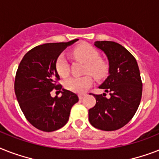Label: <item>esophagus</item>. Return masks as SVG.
Here are the masks:
<instances>
[{
	"label": "esophagus",
	"mask_w": 159,
	"mask_h": 159,
	"mask_svg": "<svg viewBox=\"0 0 159 159\" xmlns=\"http://www.w3.org/2000/svg\"><path fill=\"white\" fill-rule=\"evenodd\" d=\"M85 95H85V94H80V95H78V97H79L80 100H82Z\"/></svg>",
	"instance_id": "esophagus-1"
}]
</instances>
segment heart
Listing matches in <instances>:
<instances>
[{"label":"heart","mask_w":159,"mask_h":159,"mask_svg":"<svg viewBox=\"0 0 159 159\" xmlns=\"http://www.w3.org/2000/svg\"><path fill=\"white\" fill-rule=\"evenodd\" d=\"M76 58L85 63L83 72L86 73L82 77H73L64 82V86L68 91L76 93H83L92 85L93 79L90 73L95 78H104L108 73V65L99 59V54L94 47L89 45H81L73 50ZM55 68L60 77H67L69 73V65L64 55H60L55 63ZM89 72V74H87Z\"/></svg>","instance_id":"1"}]
</instances>
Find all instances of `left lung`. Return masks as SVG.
I'll return each mask as SVG.
<instances>
[{
	"label": "left lung",
	"mask_w": 159,
	"mask_h": 159,
	"mask_svg": "<svg viewBox=\"0 0 159 159\" xmlns=\"http://www.w3.org/2000/svg\"><path fill=\"white\" fill-rule=\"evenodd\" d=\"M109 61V76L99 86L103 95H94L96 104L89 109V121L103 131L124 126L135 115L142 95V82L136 59L125 47L114 42H95ZM109 93V98L106 93Z\"/></svg>",
	"instance_id": "left-lung-1"
}]
</instances>
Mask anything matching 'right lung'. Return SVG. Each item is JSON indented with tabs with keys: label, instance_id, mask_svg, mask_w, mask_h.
<instances>
[{
	"label": "right lung",
	"instance_id": "right-lung-1",
	"mask_svg": "<svg viewBox=\"0 0 159 159\" xmlns=\"http://www.w3.org/2000/svg\"><path fill=\"white\" fill-rule=\"evenodd\" d=\"M78 39L68 42L46 43L29 50L22 59L17 70L15 92L25 117L36 128L54 131L66 124L72 107L78 101L75 93L62 89L61 98H52L55 88L61 85L55 63L61 52Z\"/></svg>",
	"mask_w": 159,
	"mask_h": 159
}]
</instances>
